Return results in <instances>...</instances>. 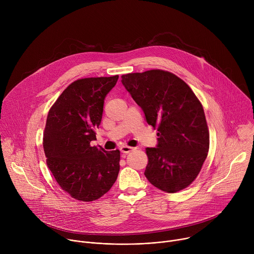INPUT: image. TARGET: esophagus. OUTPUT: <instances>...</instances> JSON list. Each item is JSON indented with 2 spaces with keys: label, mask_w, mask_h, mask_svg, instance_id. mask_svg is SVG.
<instances>
[{
  "label": "esophagus",
  "mask_w": 254,
  "mask_h": 254,
  "mask_svg": "<svg viewBox=\"0 0 254 254\" xmlns=\"http://www.w3.org/2000/svg\"><path fill=\"white\" fill-rule=\"evenodd\" d=\"M133 149L131 148V147H128V146H123L122 148H121V151H122V153H124V154H128L129 152H131Z\"/></svg>",
  "instance_id": "obj_1"
}]
</instances>
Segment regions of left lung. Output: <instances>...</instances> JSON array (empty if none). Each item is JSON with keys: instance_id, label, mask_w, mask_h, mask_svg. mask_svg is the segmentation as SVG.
<instances>
[{"instance_id": "left-lung-1", "label": "left lung", "mask_w": 254, "mask_h": 254, "mask_svg": "<svg viewBox=\"0 0 254 254\" xmlns=\"http://www.w3.org/2000/svg\"><path fill=\"white\" fill-rule=\"evenodd\" d=\"M122 82L157 128V148H147L144 176L158 189L176 193L199 175L209 151L203 106L190 86L172 72L152 69L122 75Z\"/></svg>"}]
</instances>
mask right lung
Segmentation results:
<instances>
[{
  "instance_id": "obj_1",
  "label": "right lung",
  "mask_w": 254,
  "mask_h": 254,
  "mask_svg": "<svg viewBox=\"0 0 254 254\" xmlns=\"http://www.w3.org/2000/svg\"><path fill=\"white\" fill-rule=\"evenodd\" d=\"M119 75L81 78L69 84L49 110L43 133L46 163L60 188L82 202L111 190L120 172L121 152L91 147L106 94Z\"/></svg>"
}]
</instances>
